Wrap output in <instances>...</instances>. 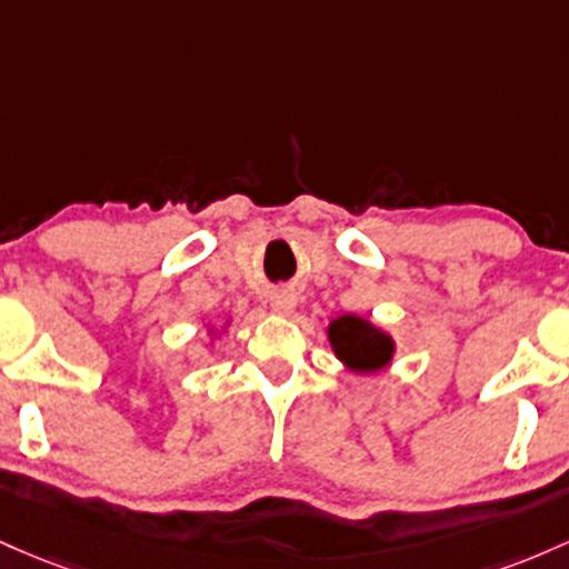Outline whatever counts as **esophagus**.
<instances>
[{"label":"esophagus","instance_id":"obj_1","mask_svg":"<svg viewBox=\"0 0 569 569\" xmlns=\"http://www.w3.org/2000/svg\"><path fill=\"white\" fill-rule=\"evenodd\" d=\"M296 306H298L296 292L279 290V292H273V296H271V311H273V315H282V317L292 315V309H296Z\"/></svg>","mask_w":569,"mask_h":569}]
</instances>
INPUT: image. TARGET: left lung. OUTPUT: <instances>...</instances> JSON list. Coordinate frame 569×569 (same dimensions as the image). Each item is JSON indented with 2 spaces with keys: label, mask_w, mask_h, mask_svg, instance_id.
Returning a JSON list of instances; mask_svg holds the SVG:
<instances>
[{
  "label": "left lung",
  "mask_w": 569,
  "mask_h": 569,
  "mask_svg": "<svg viewBox=\"0 0 569 569\" xmlns=\"http://www.w3.org/2000/svg\"><path fill=\"white\" fill-rule=\"evenodd\" d=\"M325 333H328L336 360L352 373L368 376L392 366L395 338L385 328L370 322L368 317L341 315L330 319Z\"/></svg>",
  "instance_id": "left-lung-1"
}]
</instances>
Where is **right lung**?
Listing matches in <instances>:
<instances>
[{
  "label": "right lung",
  "instance_id": "obj_1",
  "mask_svg": "<svg viewBox=\"0 0 569 569\" xmlns=\"http://www.w3.org/2000/svg\"><path fill=\"white\" fill-rule=\"evenodd\" d=\"M231 319H233V317H228V319H226V325H222V330H217L214 325H209V328H207V336H209V343H212V347L217 343V338H220L222 333H226L228 325H231Z\"/></svg>",
  "mask_w": 569,
  "mask_h": 569
}]
</instances>
